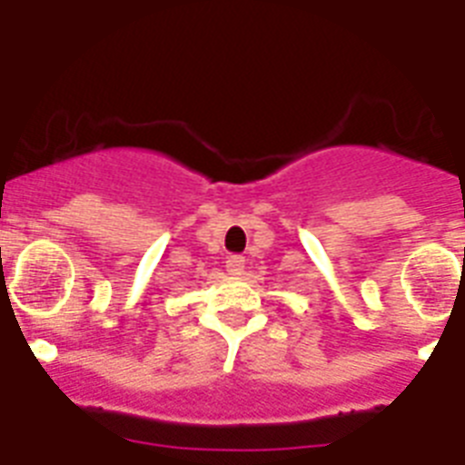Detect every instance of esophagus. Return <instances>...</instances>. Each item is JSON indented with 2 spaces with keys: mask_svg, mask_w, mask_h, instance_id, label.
Wrapping results in <instances>:
<instances>
[{
  "mask_svg": "<svg viewBox=\"0 0 465 465\" xmlns=\"http://www.w3.org/2000/svg\"><path fill=\"white\" fill-rule=\"evenodd\" d=\"M225 270H228L232 277L242 274V272H244V258H242V256H228V261H225Z\"/></svg>",
  "mask_w": 465,
  "mask_h": 465,
  "instance_id": "1",
  "label": "esophagus"
}]
</instances>
